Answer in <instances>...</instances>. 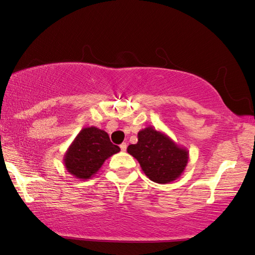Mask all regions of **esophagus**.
Masks as SVG:
<instances>
[{
  "label": "esophagus",
  "mask_w": 255,
  "mask_h": 255,
  "mask_svg": "<svg viewBox=\"0 0 255 255\" xmlns=\"http://www.w3.org/2000/svg\"><path fill=\"white\" fill-rule=\"evenodd\" d=\"M120 149H121V151H126V149H127V144H126V143L120 144Z\"/></svg>",
  "instance_id": "esophagus-1"
}]
</instances>
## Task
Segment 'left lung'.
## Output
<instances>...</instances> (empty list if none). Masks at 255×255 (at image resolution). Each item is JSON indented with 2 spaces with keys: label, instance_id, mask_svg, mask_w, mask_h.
<instances>
[{
  "label": "left lung",
  "instance_id": "8db88e82",
  "mask_svg": "<svg viewBox=\"0 0 255 255\" xmlns=\"http://www.w3.org/2000/svg\"><path fill=\"white\" fill-rule=\"evenodd\" d=\"M127 152L139 162L143 173L155 183H169L182 175L189 160V151L160 130L146 127L138 131L137 143Z\"/></svg>",
  "mask_w": 255,
  "mask_h": 255
}]
</instances>
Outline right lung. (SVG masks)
Masks as SVG:
<instances>
[{
    "label": "right lung",
    "instance_id": "add662e5",
    "mask_svg": "<svg viewBox=\"0 0 255 255\" xmlns=\"http://www.w3.org/2000/svg\"><path fill=\"white\" fill-rule=\"evenodd\" d=\"M120 147L111 143L109 134L97 127H86L64 154L66 170L79 180H89L96 174L106 159L118 153Z\"/></svg>",
    "mask_w": 255,
    "mask_h": 255
}]
</instances>
